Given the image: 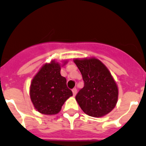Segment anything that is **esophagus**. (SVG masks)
Here are the masks:
<instances>
[{
    "label": "esophagus",
    "instance_id": "34e87169",
    "mask_svg": "<svg viewBox=\"0 0 146 146\" xmlns=\"http://www.w3.org/2000/svg\"><path fill=\"white\" fill-rule=\"evenodd\" d=\"M72 92H73V96H76V93H77V90H76V88H73V89L72 90Z\"/></svg>",
    "mask_w": 146,
    "mask_h": 146
}]
</instances>
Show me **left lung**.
Returning a JSON list of instances; mask_svg holds the SVG:
<instances>
[{"label": "left lung", "mask_w": 146, "mask_h": 146, "mask_svg": "<svg viewBox=\"0 0 146 146\" xmlns=\"http://www.w3.org/2000/svg\"><path fill=\"white\" fill-rule=\"evenodd\" d=\"M74 63L81 72L84 87L76 100L85 114L102 117L115 106L118 89L107 67L95 58L75 59Z\"/></svg>", "instance_id": "left-lung-1"}]
</instances>
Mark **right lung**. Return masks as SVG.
I'll list each match as a JSON object with an SVG mask.
<instances>
[{"label": "right lung", "instance_id": "right-lung-1", "mask_svg": "<svg viewBox=\"0 0 146 146\" xmlns=\"http://www.w3.org/2000/svg\"><path fill=\"white\" fill-rule=\"evenodd\" d=\"M60 71L61 65L52 61L43 65L32 79L31 100L35 109L42 114L58 113L64 102L73 96L72 91L67 86V79Z\"/></svg>", "mask_w": 146, "mask_h": 146}]
</instances>
